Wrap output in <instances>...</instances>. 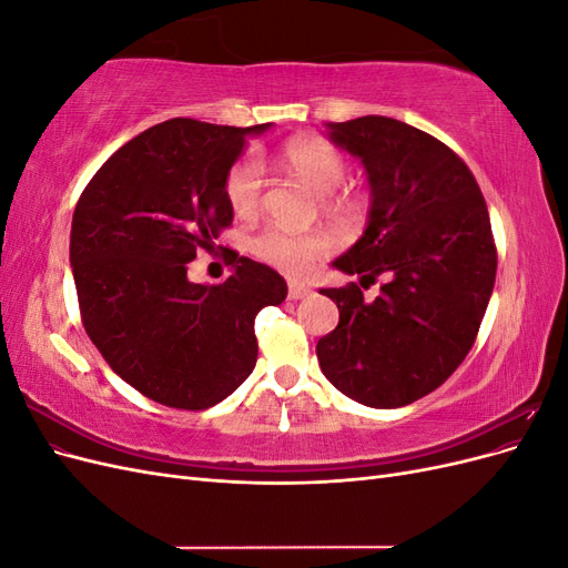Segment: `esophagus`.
I'll list each match as a JSON object with an SVG mask.
<instances>
[{
	"label": "esophagus",
	"instance_id": "34e87169",
	"mask_svg": "<svg viewBox=\"0 0 568 568\" xmlns=\"http://www.w3.org/2000/svg\"><path fill=\"white\" fill-rule=\"evenodd\" d=\"M307 294H311V288H307V286L296 284V282L288 284V301H301V298H305Z\"/></svg>",
	"mask_w": 568,
	"mask_h": 568
}]
</instances>
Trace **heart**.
I'll return each instance as SVG.
<instances>
[{"mask_svg": "<svg viewBox=\"0 0 568 568\" xmlns=\"http://www.w3.org/2000/svg\"><path fill=\"white\" fill-rule=\"evenodd\" d=\"M282 163L291 175L298 178L311 192L320 196V209L334 220H348L357 213L359 203L355 196L334 194L346 178V161L326 142L298 140L282 151ZM263 168L261 161H239L225 180V199L239 217H248L261 203ZM332 242L320 232L311 234H286L280 230H265L253 239L251 251L263 263L277 267L284 274L301 277L320 257L329 253Z\"/></svg>", "mask_w": 568, "mask_h": 568, "instance_id": "1", "label": "heart"}]
</instances>
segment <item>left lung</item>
Listing matches in <instances>:
<instances>
[{
	"label": "left lung",
	"mask_w": 568,
	"mask_h": 568,
	"mask_svg": "<svg viewBox=\"0 0 568 568\" xmlns=\"http://www.w3.org/2000/svg\"><path fill=\"white\" fill-rule=\"evenodd\" d=\"M326 136L365 168L363 236L332 267L386 277L367 301L357 284L320 288L338 326L320 338L326 379L367 407H403L436 390L474 346L493 294L497 253L484 194L453 149L407 123L363 115Z\"/></svg>",
	"instance_id": "1"
}]
</instances>
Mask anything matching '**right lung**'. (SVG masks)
I'll use <instances>...</instances> for the list:
<instances>
[{
	"label": "right lung",
	"mask_w": 568,
	"mask_h": 568,
	"mask_svg": "<svg viewBox=\"0 0 568 568\" xmlns=\"http://www.w3.org/2000/svg\"><path fill=\"white\" fill-rule=\"evenodd\" d=\"M270 128L165 120L120 146L75 205L71 267L84 332L120 379L161 405L225 400L255 367V315L286 298L280 274L244 255L217 286L186 277L196 251L232 225V165Z\"/></svg>",
	"instance_id": "add662e5"
}]
</instances>
